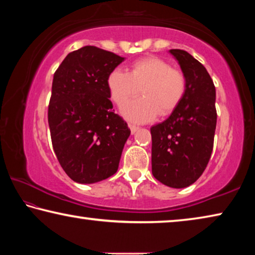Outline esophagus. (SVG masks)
I'll use <instances>...</instances> for the list:
<instances>
[{
	"label": "esophagus",
	"instance_id": "1",
	"mask_svg": "<svg viewBox=\"0 0 255 255\" xmlns=\"http://www.w3.org/2000/svg\"><path fill=\"white\" fill-rule=\"evenodd\" d=\"M128 127H129V129H130V132H131L132 135H134L135 132H136L137 130H138V127L134 126V125H130V124H129V125H128Z\"/></svg>",
	"mask_w": 255,
	"mask_h": 255
}]
</instances>
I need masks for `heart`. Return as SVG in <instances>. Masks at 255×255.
<instances>
[{
  "label": "heart",
  "instance_id": "obj_1",
  "mask_svg": "<svg viewBox=\"0 0 255 255\" xmlns=\"http://www.w3.org/2000/svg\"><path fill=\"white\" fill-rule=\"evenodd\" d=\"M108 87L117 104L138 94L142 88L143 98L123 104L120 113L130 123L146 124L160 112L168 115L178 106L186 92V78L165 60L151 56L136 61L130 72L117 68L108 77Z\"/></svg>",
  "mask_w": 255,
  "mask_h": 255
}]
</instances>
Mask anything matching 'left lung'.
Returning <instances> with one entry per match:
<instances>
[{"label": "left lung", "mask_w": 255, "mask_h": 255, "mask_svg": "<svg viewBox=\"0 0 255 255\" xmlns=\"http://www.w3.org/2000/svg\"><path fill=\"white\" fill-rule=\"evenodd\" d=\"M186 78L183 100L163 123L151 128L152 173L172 188L200 178L213 148L217 126L216 87L202 63L183 50L169 51Z\"/></svg>", "instance_id": "8db88e82"}]
</instances>
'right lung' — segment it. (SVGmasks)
Instances as JSON below:
<instances>
[{
  "label": "right lung",
  "instance_id": "obj_1",
  "mask_svg": "<svg viewBox=\"0 0 255 255\" xmlns=\"http://www.w3.org/2000/svg\"><path fill=\"white\" fill-rule=\"evenodd\" d=\"M125 58L96 46L66 56L52 83L48 126L64 172L79 184L115 175L130 129L112 111L108 77Z\"/></svg>",
  "mask_w": 255,
  "mask_h": 255
}]
</instances>
